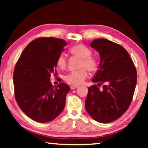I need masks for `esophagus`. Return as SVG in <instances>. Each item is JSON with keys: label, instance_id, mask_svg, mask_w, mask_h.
Instances as JSON below:
<instances>
[{"label": "esophagus", "instance_id": "obj_1", "mask_svg": "<svg viewBox=\"0 0 148 148\" xmlns=\"http://www.w3.org/2000/svg\"><path fill=\"white\" fill-rule=\"evenodd\" d=\"M77 87H78L77 86H71V89L72 90H73V89H76Z\"/></svg>", "mask_w": 148, "mask_h": 148}]
</instances>
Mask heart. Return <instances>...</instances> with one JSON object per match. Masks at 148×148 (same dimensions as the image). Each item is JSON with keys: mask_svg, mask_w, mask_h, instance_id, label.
<instances>
[{"mask_svg": "<svg viewBox=\"0 0 148 148\" xmlns=\"http://www.w3.org/2000/svg\"><path fill=\"white\" fill-rule=\"evenodd\" d=\"M70 52L72 56L81 59L79 68L82 69L79 71L71 72L65 76L64 79L67 83L70 84L78 86L83 83L88 76L86 69L90 72H93L96 71L97 68V61L93 57H91V51L84 45H75L70 49ZM57 64L61 69L66 68L67 61L66 57L63 53L59 54L57 57Z\"/></svg>", "mask_w": 148, "mask_h": 148, "instance_id": "1", "label": "heart"}]
</instances>
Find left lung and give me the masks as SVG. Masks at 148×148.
Masks as SVG:
<instances>
[{"instance_id": "8db88e82", "label": "left lung", "mask_w": 148, "mask_h": 148, "mask_svg": "<svg viewBox=\"0 0 148 148\" xmlns=\"http://www.w3.org/2000/svg\"><path fill=\"white\" fill-rule=\"evenodd\" d=\"M90 46L99 53V69L88 88L85 102L87 113L102 123L114 121L131 103L137 73L132 60L123 47L105 38L95 39ZM103 84L101 89L98 87Z\"/></svg>"}]
</instances>
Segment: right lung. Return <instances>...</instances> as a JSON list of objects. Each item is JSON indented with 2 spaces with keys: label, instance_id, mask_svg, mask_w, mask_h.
Returning <instances> with one entry per match:
<instances>
[{
  "label": "right lung",
  "instance_id": "obj_1",
  "mask_svg": "<svg viewBox=\"0 0 148 148\" xmlns=\"http://www.w3.org/2000/svg\"><path fill=\"white\" fill-rule=\"evenodd\" d=\"M67 45L64 40L38 38L27 45L16 64L14 86L17 104L34 121L49 122L61 113L70 87L50 82L57 74V59Z\"/></svg>",
  "mask_w": 148,
  "mask_h": 148
}]
</instances>
